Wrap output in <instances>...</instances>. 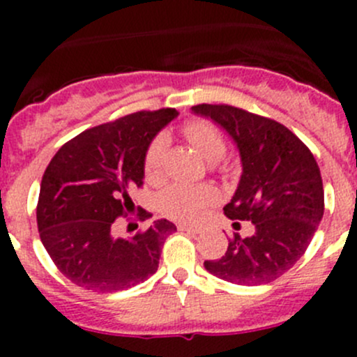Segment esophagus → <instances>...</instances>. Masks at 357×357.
<instances>
[{"label": "esophagus", "instance_id": "1", "mask_svg": "<svg viewBox=\"0 0 357 357\" xmlns=\"http://www.w3.org/2000/svg\"><path fill=\"white\" fill-rule=\"evenodd\" d=\"M178 229L179 231H188V233H200L202 228L200 226H193V225H185V222H181V225H178Z\"/></svg>", "mask_w": 357, "mask_h": 357}]
</instances>
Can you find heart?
<instances>
[{"instance_id": "1", "label": "heart", "mask_w": 357, "mask_h": 357, "mask_svg": "<svg viewBox=\"0 0 357 357\" xmlns=\"http://www.w3.org/2000/svg\"><path fill=\"white\" fill-rule=\"evenodd\" d=\"M186 139L207 162H218L225 157L226 142L221 132L207 121H188L183 126ZM167 136L158 135L145 153V176L157 183L164 178V157L167 152ZM215 200V192L208 186H172L162 197V211L176 221H195L207 205Z\"/></svg>"}]
</instances>
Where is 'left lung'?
I'll list each match as a JSON object with an SVG mask.
<instances>
[{"label": "left lung", "instance_id": "left-lung-1", "mask_svg": "<svg viewBox=\"0 0 357 357\" xmlns=\"http://www.w3.org/2000/svg\"><path fill=\"white\" fill-rule=\"evenodd\" d=\"M192 110L212 119L236 143L242 176L225 214L255 226L247 238L235 233L226 254L205 261V269L236 285L271 283L304 255L323 218L325 193L316 158L273 119L231 105L202 103Z\"/></svg>", "mask_w": 357, "mask_h": 357}]
</instances>
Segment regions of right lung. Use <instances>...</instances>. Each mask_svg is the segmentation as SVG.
Segmentation results:
<instances>
[{
	"mask_svg": "<svg viewBox=\"0 0 357 357\" xmlns=\"http://www.w3.org/2000/svg\"><path fill=\"white\" fill-rule=\"evenodd\" d=\"M176 115L174 109L143 110L86 129L46 167L36 208L39 236L59 271L77 287L121 291L157 271L176 226L158 219L131 238H119L115 219L135 207L129 192L143 185L146 150ZM136 218L152 214L139 208Z\"/></svg>",
	"mask_w": 357,
	"mask_h": 357,
	"instance_id": "right-lung-1",
	"label": "right lung"
}]
</instances>
